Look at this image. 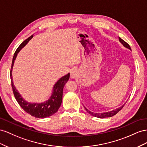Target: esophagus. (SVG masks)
I'll use <instances>...</instances> for the list:
<instances>
[{"label": "esophagus", "mask_w": 147, "mask_h": 147, "mask_svg": "<svg viewBox=\"0 0 147 147\" xmlns=\"http://www.w3.org/2000/svg\"><path fill=\"white\" fill-rule=\"evenodd\" d=\"M77 76V72L76 71V70H73L71 72V77L72 78H76V76Z\"/></svg>", "instance_id": "1"}]
</instances>
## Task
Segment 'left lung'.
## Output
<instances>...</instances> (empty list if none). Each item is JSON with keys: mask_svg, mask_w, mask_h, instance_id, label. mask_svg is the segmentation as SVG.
Listing matches in <instances>:
<instances>
[{"mask_svg": "<svg viewBox=\"0 0 147 147\" xmlns=\"http://www.w3.org/2000/svg\"><path fill=\"white\" fill-rule=\"evenodd\" d=\"M119 40L120 41V42L125 47H126L130 50H131V47H130V45L127 43L125 42L124 40H123L122 39L120 38V37H119ZM125 103H124L125 105ZM124 105H123V106L120 107L119 108H117V109H115V110H112L111 111H108V112H106V113H94V112H92L90 111H89V110H87V109L84 107L86 110L89 113L90 115H91L92 116H95V117H97V118H110V117H111V116H115V115H116L117 113H118L121 109H122Z\"/></svg>", "mask_w": 147, "mask_h": 147, "instance_id": "obj_1", "label": "left lung"}]
</instances>
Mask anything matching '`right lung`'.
Returning a JSON list of instances; mask_svg holds the SVG:
<instances>
[{
  "mask_svg": "<svg viewBox=\"0 0 147 147\" xmlns=\"http://www.w3.org/2000/svg\"><path fill=\"white\" fill-rule=\"evenodd\" d=\"M33 35L31 36L23 42L18 47V49H16L14 53L10 70L11 87L16 101L19 103L20 107L23 109L24 111L29 113L31 116L35 117V118H45L55 114L60 107L63 98V87L65 84L69 79V73H68L65 76L61 77L55 83V84L54 85L53 87L52 95L47 101L42 103H30L28 102L26 100H24L23 98L22 97V95L18 92V91L16 89V87L13 84L11 71L12 69H13L14 62L16 56H17V54L20 51V50L26 45L29 40L31 39Z\"/></svg>",
  "mask_w": 147,
  "mask_h": 147,
  "instance_id": "obj_1",
  "label": "right lung"
}]
</instances>
